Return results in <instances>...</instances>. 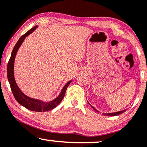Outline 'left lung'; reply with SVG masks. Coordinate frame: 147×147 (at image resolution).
<instances>
[{
  "mask_svg": "<svg viewBox=\"0 0 147 147\" xmlns=\"http://www.w3.org/2000/svg\"><path fill=\"white\" fill-rule=\"evenodd\" d=\"M89 103V102H88ZM89 104L91 105V106L92 107V108H93L94 110L95 111H96L97 112H99V111H97L96 109L95 108V107H94L93 106H92V105L90 104V103H89ZM126 109H124V110H122V111H117V112H113V113H103V115H104V116H118V115H120V114H121V113H124L125 111H126Z\"/></svg>",
  "mask_w": 147,
  "mask_h": 147,
  "instance_id": "left-lung-1",
  "label": "left lung"
}]
</instances>
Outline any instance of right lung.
Wrapping results in <instances>:
<instances>
[{
	"label": "right lung",
	"instance_id": "right-lung-1",
	"mask_svg": "<svg viewBox=\"0 0 147 147\" xmlns=\"http://www.w3.org/2000/svg\"><path fill=\"white\" fill-rule=\"evenodd\" d=\"M38 27V25H36V26L34 27L33 28L29 29L27 33H25L24 35H23L19 38V40L17 41V44H15L14 48H13L12 51L11 58H10L9 61L7 64V78L8 81L9 82L10 86H11V89L13 92V95H14L15 99H16L19 104H21L22 106L25 107V108L29 109V110L38 111V112H42V111H47L55 108L61 102L64 95H65L66 89H67L68 86L70 85V83H71L72 81H69L64 86V87L62 88L59 95L56 98L53 99L52 101H49V102L40 100V99L31 98V97L27 96L26 95H25L21 91V89L19 88L18 85H17V83L15 81L14 77V64L17 52L19 50V47L21 46L23 41H24L25 38L28 36L29 34H31V33L34 32Z\"/></svg>",
	"mask_w": 147,
	"mask_h": 147
}]
</instances>
